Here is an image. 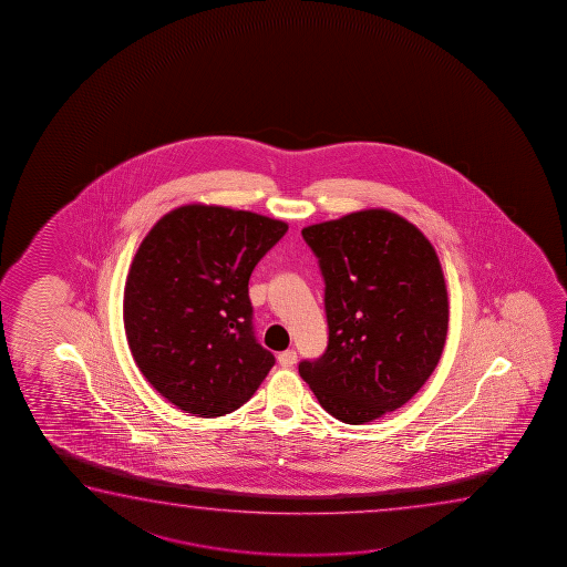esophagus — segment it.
<instances>
[{
	"label": "esophagus",
	"instance_id": "34e87169",
	"mask_svg": "<svg viewBox=\"0 0 567 567\" xmlns=\"http://www.w3.org/2000/svg\"><path fill=\"white\" fill-rule=\"evenodd\" d=\"M298 362V354H296V350H285V352H280L279 354V364L282 368H292V365Z\"/></svg>",
	"mask_w": 567,
	"mask_h": 567
}]
</instances>
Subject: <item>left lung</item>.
Here are the masks:
<instances>
[{"mask_svg": "<svg viewBox=\"0 0 567 567\" xmlns=\"http://www.w3.org/2000/svg\"><path fill=\"white\" fill-rule=\"evenodd\" d=\"M302 238L326 282L329 341L298 372L331 416L372 422L411 401L440 362L442 265L416 226L383 209L308 226Z\"/></svg>", "mask_w": 567, "mask_h": 567, "instance_id": "obj_1", "label": "left lung"}]
</instances>
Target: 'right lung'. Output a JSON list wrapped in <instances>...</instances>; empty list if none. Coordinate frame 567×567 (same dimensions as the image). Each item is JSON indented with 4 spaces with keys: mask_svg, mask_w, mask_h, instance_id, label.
Returning <instances> with one entry per match:
<instances>
[{
    "mask_svg": "<svg viewBox=\"0 0 567 567\" xmlns=\"http://www.w3.org/2000/svg\"><path fill=\"white\" fill-rule=\"evenodd\" d=\"M287 230L249 210L186 205L141 241L125 282L127 344L148 383L182 411H236L275 365L257 342L248 282Z\"/></svg>",
    "mask_w": 567,
    "mask_h": 567,
    "instance_id": "right-lung-1",
    "label": "right lung"
}]
</instances>
